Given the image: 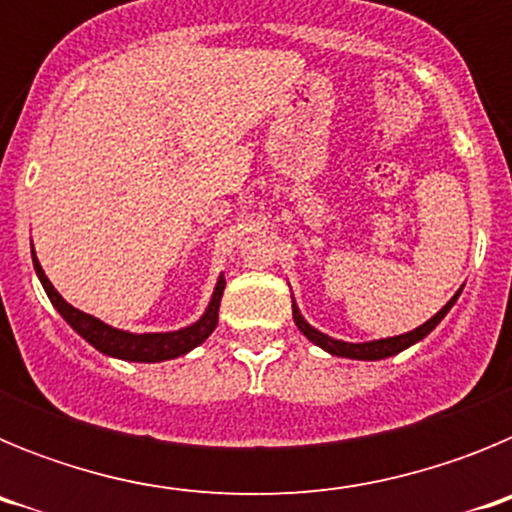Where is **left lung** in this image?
<instances>
[{
	"instance_id": "left-lung-1",
	"label": "left lung",
	"mask_w": 512,
	"mask_h": 512,
	"mask_svg": "<svg viewBox=\"0 0 512 512\" xmlns=\"http://www.w3.org/2000/svg\"><path fill=\"white\" fill-rule=\"evenodd\" d=\"M459 295H461V289H459V292H456L454 297H451L449 302H446V305L441 307V310L436 312V315H433L431 320H428V323L420 325V328L410 330V333H402V336L382 338V341H369V343H346V341H336V338L325 336V333H320V330H315L310 323H307L305 318H302L295 302H292V318H295L297 328H300L302 333H305V336L310 338L312 343H315V346L325 348L328 354L343 356V359L377 361V359H387V356L400 354V351H405V348H408V346H413V343H418L420 338L428 336V333H431V330L436 328V325L441 323L443 318H446V312H449L451 307H454V302L459 300Z\"/></svg>"
}]
</instances>
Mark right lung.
Masks as SVG:
<instances>
[{"mask_svg":"<svg viewBox=\"0 0 512 512\" xmlns=\"http://www.w3.org/2000/svg\"><path fill=\"white\" fill-rule=\"evenodd\" d=\"M33 266L35 274H38L40 284H43L45 295L51 297L53 307L63 315V320L71 325V328L79 333L81 338H87L97 351L107 356H115V359H125V361H166V359H176V356L187 354L192 351L194 346H200L207 336H210L212 330L217 325V310H220V297H223L225 289V279H217V287L212 292V300L207 305L205 315L194 325L182 330H174V333H128V330H117L112 325L102 323V320L92 318L87 312L76 310L71 307L69 302L63 300L58 295L56 289H53L51 279L45 277L43 266L38 264L33 251Z\"/></svg>","mask_w":512,"mask_h":512,"instance_id":"add662e5","label":"right lung"}]
</instances>
